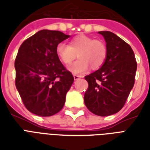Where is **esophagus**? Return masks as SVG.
<instances>
[{
    "label": "esophagus",
    "mask_w": 150,
    "mask_h": 150,
    "mask_svg": "<svg viewBox=\"0 0 150 150\" xmlns=\"http://www.w3.org/2000/svg\"><path fill=\"white\" fill-rule=\"evenodd\" d=\"M73 76H74V79H75V80H77V79H79L82 78V76H80V75H74Z\"/></svg>",
    "instance_id": "esophagus-1"
}]
</instances>
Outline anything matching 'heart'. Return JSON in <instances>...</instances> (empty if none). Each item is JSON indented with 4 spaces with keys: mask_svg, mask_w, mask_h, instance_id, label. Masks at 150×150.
Here are the masks:
<instances>
[{
    "mask_svg": "<svg viewBox=\"0 0 150 150\" xmlns=\"http://www.w3.org/2000/svg\"><path fill=\"white\" fill-rule=\"evenodd\" d=\"M56 54L65 64H71L78 55L79 60L68 67V70L75 75H82L91 69H97L107 57V47L102 41L94 38L80 34L73 38L69 45L59 43L56 47Z\"/></svg>",
    "mask_w": 150,
    "mask_h": 150,
    "instance_id": "heart-1",
    "label": "heart"
}]
</instances>
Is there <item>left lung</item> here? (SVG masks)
I'll list each match as a JSON object with an SVG mask.
<instances>
[{"instance_id":"left-lung-1","label":"left lung","mask_w":150,"mask_h":150,"mask_svg":"<svg viewBox=\"0 0 150 150\" xmlns=\"http://www.w3.org/2000/svg\"><path fill=\"white\" fill-rule=\"evenodd\" d=\"M107 47V57L101 67L85 76L88 88L84 103L97 116L118 112L133 88L137 64L128 43L110 31H100Z\"/></svg>"}]
</instances>
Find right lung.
Listing matches in <instances>:
<instances>
[{"label":"right lung","instance_id":"right-lung-1","mask_svg":"<svg viewBox=\"0 0 150 150\" xmlns=\"http://www.w3.org/2000/svg\"><path fill=\"white\" fill-rule=\"evenodd\" d=\"M70 35L42 30L23 42L15 59V84L25 108L40 116L62 109L74 77L56 54V47Z\"/></svg>","mask_w":150,"mask_h":150}]
</instances>
